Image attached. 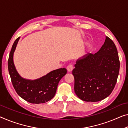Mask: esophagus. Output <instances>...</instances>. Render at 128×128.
Instances as JSON below:
<instances>
[{
    "instance_id": "34e87169",
    "label": "esophagus",
    "mask_w": 128,
    "mask_h": 128,
    "mask_svg": "<svg viewBox=\"0 0 128 128\" xmlns=\"http://www.w3.org/2000/svg\"><path fill=\"white\" fill-rule=\"evenodd\" d=\"M66 69H67V70L68 72H71L72 70H73V66H72V64L68 65V66H67V67H66Z\"/></svg>"
}]
</instances>
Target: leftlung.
Instances as JSON below:
<instances>
[{
    "instance_id": "left-lung-1",
    "label": "left lung",
    "mask_w": 128,
    "mask_h": 128,
    "mask_svg": "<svg viewBox=\"0 0 128 128\" xmlns=\"http://www.w3.org/2000/svg\"><path fill=\"white\" fill-rule=\"evenodd\" d=\"M105 38L98 52L87 53L78 58L72 70L75 94L86 102L105 99L117 82L120 65L118 54L113 41L107 36Z\"/></svg>"
}]
</instances>
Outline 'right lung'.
<instances>
[{
	"instance_id": "obj_1",
	"label": "right lung",
	"mask_w": 128,
	"mask_h": 128,
	"mask_svg": "<svg viewBox=\"0 0 128 128\" xmlns=\"http://www.w3.org/2000/svg\"><path fill=\"white\" fill-rule=\"evenodd\" d=\"M20 37L15 40L8 60V68L11 82L17 94L31 104H43L50 100L56 94L58 84L66 75V70L59 68L34 80L22 78L17 71L14 62V53Z\"/></svg>"
}]
</instances>
